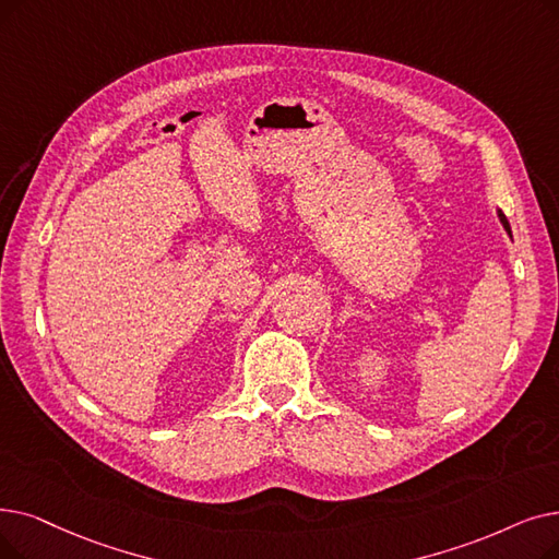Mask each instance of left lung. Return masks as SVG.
Segmentation results:
<instances>
[{
  "label": "left lung",
  "mask_w": 559,
  "mask_h": 559,
  "mask_svg": "<svg viewBox=\"0 0 559 559\" xmlns=\"http://www.w3.org/2000/svg\"><path fill=\"white\" fill-rule=\"evenodd\" d=\"M498 216H500V222H502V226H504V230H507V233H512V230H509V222H507V216H504V214H502V212H500V210H498Z\"/></svg>",
  "instance_id": "1"
}]
</instances>
